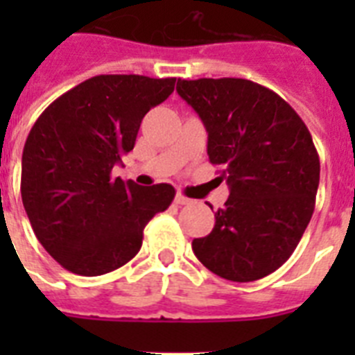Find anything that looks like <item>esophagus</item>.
<instances>
[{"label":"esophagus","instance_id":"1","mask_svg":"<svg viewBox=\"0 0 355 355\" xmlns=\"http://www.w3.org/2000/svg\"><path fill=\"white\" fill-rule=\"evenodd\" d=\"M175 205H180V206H187V205H192L193 200L192 199H188L187 196H183V193H175Z\"/></svg>","mask_w":355,"mask_h":355}]
</instances>
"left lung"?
<instances>
[{
  "label": "left lung",
  "mask_w": 355,
  "mask_h": 355,
  "mask_svg": "<svg viewBox=\"0 0 355 355\" xmlns=\"http://www.w3.org/2000/svg\"><path fill=\"white\" fill-rule=\"evenodd\" d=\"M178 94L205 122L209 162L229 184L193 252L227 281H258L286 263L315 211L320 158L311 133L283 97L250 80H178Z\"/></svg>",
  "instance_id": "8db88e82"
}]
</instances>
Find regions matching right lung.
<instances>
[{
	"instance_id": "1",
	"label": "right lung",
	"mask_w": 355,
	"mask_h": 355,
	"mask_svg": "<svg viewBox=\"0 0 355 355\" xmlns=\"http://www.w3.org/2000/svg\"><path fill=\"white\" fill-rule=\"evenodd\" d=\"M175 78L99 74L62 94L37 119L23 149L21 197L37 240L78 275H103L142 247L144 227L175 190L112 178L135 147L144 115Z\"/></svg>"
}]
</instances>
